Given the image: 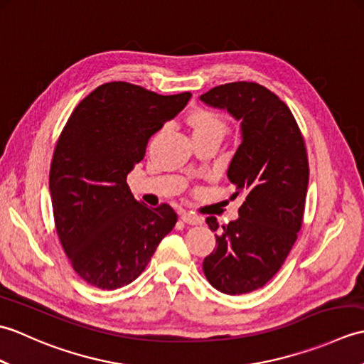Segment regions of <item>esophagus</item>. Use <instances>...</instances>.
I'll use <instances>...</instances> for the list:
<instances>
[{
  "label": "esophagus",
  "mask_w": 364,
  "mask_h": 364,
  "mask_svg": "<svg viewBox=\"0 0 364 364\" xmlns=\"http://www.w3.org/2000/svg\"><path fill=\"white\" fill-rule=\"evenodd\" d=\"M181 219H183V222L189 223V225H202V223H203V219L198 218V215L194 214V213H186V211H184L181 214Z\"/></svg>",
  "instance_id": "obj_1"
}]
</instances>
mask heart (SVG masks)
Returning a JSON list of instances; mask_svg holds the SVG:
<instances>
[{"mask_svg": "<svg viewBox=\"0 0 364 364\" xmlns=\"http://www.w3.org/2000/svg\"><path fill=\"white\" fill-rule=\"evenodd\" d=\"M189 125L194 136H222L227 133V122L223 115L208 107H198L189 115Z\"/></svg>", "mask_w": 364, "mask_h": 364, "instance_id": "b5f03b06", "label": "heart"}]
</instances>
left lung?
I'll return each mask as SVG.
<instances>
[{"mask_svg":"<svg viewBox=\"0 0 364 364\" xmlns=\"http://www.w3.org/2000/svg\"><path fill=\"white\" fill-rule=\"evenodd\" d=\"M241 122L242 142L228 180L242 196L239 219L222 225L215 249L203 259L213 288L230 296L262 288L292 249L301 228L308 189L304 136L289 107L257 82H228L200 97ZM211 231L219 230L208 218Z\"/></svg>","mask_w":364,"mask_h":364,"instance_id":"8db88e82","label":"left lung"}]
</instances>
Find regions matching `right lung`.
I'll list each match as a JSON object with an SVG mask.
<instances>
[{
  "label": "right lung",
  "mask_w": 364,
  "mask_h": 364,
  "mask_svg": "<svg viewBox=\"0 0 364 364\" xmlns=\"http://www.w3.org/2000/svg\"><path fill=\"white\" fill-rule=\"evenodd\" d=\"M189 98L106 82L75 107L58 139L50 167L54 227L75 272L95 288L134 282L175 227L173 208L137 202L127 176Z\"/></svg>",
  "instance_id": "1"
}]
</instances>
